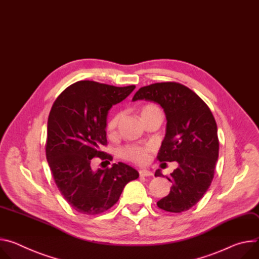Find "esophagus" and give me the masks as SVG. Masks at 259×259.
I'll return each mask as SVG.
<instances>
[{"label": "esophagus", "mask_w": 259, "mask_h": 259, "mask_svg": "<svg viewBox=\"0 0 259 259\" xmlns=\"http://www.w3.org/2000/svg\"><path fill=\"white\" fill-rule=\"evenodd\" d=\"M139 175H140V177H149V176H152V171H150L148 169H140Z\"/></svg>", "instance_id": "1"}]
</instances>
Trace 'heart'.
Segmentation results:
<instances>
[{"label":"heart","instance_id":"heart-1","mask_svg":"<svg viewBox=\"0 0 259 259\" xmlns=\"http://www.w3.org/2000/svg\"><path fill=\"white\" fill-rule=\"evenodd\" d=\"M156 112H160V110L157 106L152 105V104L146 105L141 110V117L144 118V117L148 116V115H151ZM120 119H121V113L115 114L107 123V131L110 133H113L115 130H116ZM150 150H151V147H149V146L131 145L121 150V156L124 159L130 160L132 162H135L138 164H144L148 161V153Z\"/></svg>","mask_w":259,"mask_h":259}]
</instances>
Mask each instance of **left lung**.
Returning <instances> with one entry per match:
<instances>
[{"label":"left lung","mask_w":259,"mask_h":259,"mask_svg":"<svg viewBox=\"0 0 259 259\" xmlns=\"http://www.w3.org/2000/svg\"><path fill=\"white\" fill-rule=\"evenodd\" d=\"M138 100L157 103L163 109L166 128L157 158L179 163L167 178L173 183L170 191L157 207L171 213L187 211L204 196L214 178L219 141L213 114L195 93L177 82L141 88L133 98ZM155 176H162L160 169Z\"/></svg>","instance_id":"1"}]
</instances>
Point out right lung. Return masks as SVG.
Returning <instances> with one entry per match:
<instances>
[{
    "mask_svg": "<svg viewBox=\"0 0 259 259\" xmlns=\"http://www.w3.org/2000/svg\"><path fill=\"white\" fill-rule=\"evenodd\" d=\"M135 89V85L116 88L78 81L66 89L51 108L46 158L57 188L79 213L97 215L107 211L117 203L124 186L139 177L138 170L123 162L97 170L91 166L96 156L112 159L101 151L107 145L108 112Z\"/></svg>",
    "mask_w": 259,
    "mask_h": 259,
    "instance_id": "add662e5",
    "label": "right lung"
}]
</instances>
